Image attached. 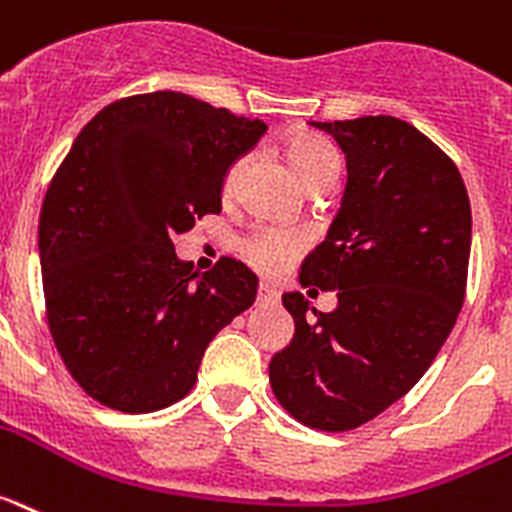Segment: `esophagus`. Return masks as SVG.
<instances>
[{
  "mask_svg": "<svg viewBox=\"0 0 512 512\" xmlns=\"http://www.w3.org/2000/svg\"><path fill=\"white\" fill-rule=\"evenodd\" d=\"M277 298H279V292L274 290L272 285H264V282H261L259 292H256V300H259V303H277Z\"/></svg>",
  "mask_w": 512,
  "mask_h": 512,
  "instance_id": "esophagus-1",
  "label": "esophagus"
}]
</instances>
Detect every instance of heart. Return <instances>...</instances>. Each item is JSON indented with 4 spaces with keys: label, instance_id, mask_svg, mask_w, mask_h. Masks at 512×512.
<instances>
[{
    "label": "heart",
    "instance_id": "obj_1",
    "mask_svg": "<svg viewBox=\"0 0 512 512\" xmlns=\"http://www.w3.org/2000/svg\"><path fill=\"white\" fill-rule=\"evenodd\" d=\"M287 157H290L292 170L298 173L305 186H316L321 181H336L342 170V157L329 139L318 137L313 131H298L287 139ZM246 165V155L238 157L222 178V196H233L235 183L240 178V170ZM308 235L290 227H259L251 235L240 240V253L243 259L261 274H277L290 264L295 256L305 251Z\"/></svg>",
    "mask_w": 512,
    "mask_h": 512
}]
</instances>
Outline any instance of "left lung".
Here are the masks:
<instances>
[{"instance_id": "left-lung-1", "label": "left lung", "mask_w": 512, "mask_h": 512, "mask_svg": "<svg viewBox=\"0 0 512 512\" xmlns=\"http://www.w3.org/2000/svg\"><path fill=\"white\" fill-rule=\"evenodd\" d=\"M313 126L339 142L349 178L300 282L334 290L339 305L308 316L300 292L282 295L295 336L269 362V383L300 425L347 432L412 391L451 334L469 279L471 204L456 163L406 121Z\"/></svg>"}]
</instances>
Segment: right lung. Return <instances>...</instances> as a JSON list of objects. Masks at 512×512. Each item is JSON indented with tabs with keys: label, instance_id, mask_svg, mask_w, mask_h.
I'll use <instances>...</instances> for the list:
<instances>
[{
	"label": "right lung",
	"instance_id": "right-lung-1",
	"mask_svg": "<svg viewBox=\"0 0 512 512\" xmlns=\"http://www.w3.org/2000/svg\"><path fill=\"white\" fill-rule=\"evenodd\" d=\"M264 129L191 95H131L87 121L56 168L38 222L46 321L98 404L181 401L217 331L253 305L259 279L240 261L199 277L173 240L220 212L225 170Z\"/></svg>",
	"mask_w": 512,
	"mask_h": 512
}]
</instances>
